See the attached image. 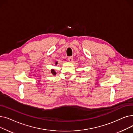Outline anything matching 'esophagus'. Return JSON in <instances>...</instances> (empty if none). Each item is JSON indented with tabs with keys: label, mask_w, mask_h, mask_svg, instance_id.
Masks as SVG:
<instances>
[{
	"label": "esophagus",
	"mask_w": 133,
	"mask_h": 133,
	"mask_svg": "<svg viewBox=\"0 0 133 133\" xmlns=\"http://www.w3.org/2000/svg\"><path fill=\"white\" fill-rule=\"evenodd\" d=\"M67 59L69 62H72L73 60V57H68Z\"/></svg>",
	"instance_id": "esophagus-1"
}]
</instances>
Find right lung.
I'll return each instance as SVG.
<instances>
[{
  "instance_id": "right-lung-1",
  "label": "right lung",
  "mask_w": 133,
  "mask_h": 133,
  "mask_svg": "<svg viewBox=\"0 0 133 133\" xmlns=\"http://www.w3.org/2000/svg\"><path fill=\"white\" fill-rule=\"evenodd\" d=\"M57 64H58V62H57L55 63V65H57ZM51 73L54 75H55L56 74V73H55V71L54 70V69H52V70H51Z\"/></svg>"
}]
</instances>
